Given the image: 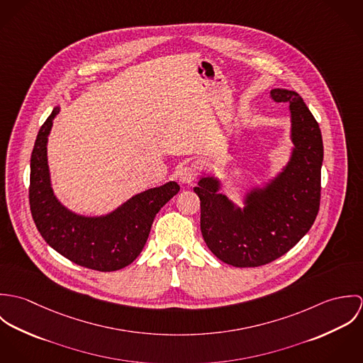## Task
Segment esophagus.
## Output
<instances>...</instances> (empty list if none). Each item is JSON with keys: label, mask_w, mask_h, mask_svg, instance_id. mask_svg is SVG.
<instances>
[{"label": "esophagus", "mask_w": 363, "mask_h": 363, "mask_svg": "<svg viewBox=\"0 0 363 363\" xmlns=\"http://www.w3.org/2000/svg\"><path fill=\"white\" fill-rule=\"evenodd\" d=\"M197 176V172H196V167L193 164H186L183 166L180 170H179V180L180 183L183 184H190L194 182Z\"/></svg>", "instance_id": "obj_1"}]
</instances>
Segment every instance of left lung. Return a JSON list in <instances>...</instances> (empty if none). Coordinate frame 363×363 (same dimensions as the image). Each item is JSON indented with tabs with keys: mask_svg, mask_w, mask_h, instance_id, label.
Returning <instances> with one entry per match:
<instances>
[{
	"mask_svg": "<svg viewBox=\"0 0 363 363\" xmlns=\"http://www.w3.org/2000/svg\"><path fill=\"white\" fill-rule=\"evenodd\" d=\"M289 104L292 147L288 162L271 177L249 184L239 207L220 190L216 176L204 173L194 193L201 206V233L208 249L233 267H259L289 252L308 232L320 206L323 138L302 96L271 91Z\"/></svg>",
	"mask_w": 363,
	"mask_h": 363,
	"instance_id": "obj_1",
	"label": "left lung"
}]
</instances>
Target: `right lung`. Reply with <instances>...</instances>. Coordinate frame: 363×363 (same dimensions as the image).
I'll list each match as a JSON object with an SVG mask.
<instances>
[{"mask_svg": "<svg viewBox=\"0 0 363 363\" xmlns=\"http://www.w3.org/2000/svg\"><path fill=\"white\" fill-rule=\"evenodd\" d=\"M52 108L39 130L30 157L29 203L38 230L57 253L96 271H117L140 256L151 232L156 213L180 186L167 182L148 189L104 215H84L65 207L54 194L48 160V143L52 120L60 113Z\"/></svg>", "mask_w": 363, "mask_h": 363, "instance_id": "add662e5", "label": "right lung"}]
</instances>
